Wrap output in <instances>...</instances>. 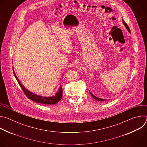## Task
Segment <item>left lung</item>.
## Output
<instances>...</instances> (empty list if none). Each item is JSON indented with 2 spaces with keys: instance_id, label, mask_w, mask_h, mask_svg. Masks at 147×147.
<instances>
[{
  "instance_id": "obj_1",
  "label": "left lung",
  "mask_w": 147,
  "mask_h": 147,
  "mask_svg": "<svg viewBox=\"0 0 147 147\" xmlns=\"http://www.w3.org/2000/svg\"><path fill=\"white\" fill-rule=\"evenodd\" d=\"M123 24H124V25L125 26V28H127V30H128V31L129 32H131V31H130V28H129V26H128V25L125 23V22H124V21L123 20ZM90 94L91 95V96L93 97V98H94L95 100H99V101H104V100H106L105 99H102V98H98V97H96L95 96H94L91 92H90Z\"/></svg>"
}]
</instances>
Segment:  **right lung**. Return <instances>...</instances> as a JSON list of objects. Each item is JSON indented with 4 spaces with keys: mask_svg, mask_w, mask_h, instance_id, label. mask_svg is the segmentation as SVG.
<instances>
[{
    "mask_svg": "<svg viewBox=\"0 0 147 147\" xmlns=\"http://www.w3.org/2000/svg\"><path fill=\"white\" fill-rule=\"evenodd\" d=\"M13 73L14 75L17 80V81H18L19 85L20 86L21 88H22V90L23 91L24 94L27 96V97L33 100L34 102H37V103H42V104H46V105H53V104H55L57 103V102H59L62 98V94H63V90L61 87H60V88L59 90V91H57V92L55 94V95L53 96H51V97H43L42 96H39V95H37L34 93H32L31 92L29 91L28 90H27L23 85L19 81V80L18 79V78L17 77V76H16V74L14 71V70L13 69Z\"/></svg>",
    "mask_w": 147,
    "mask_h": 147,
    "instance_id": "1",
    "label": "right lung"
}]
</instances>
